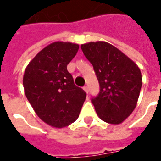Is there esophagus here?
<instances>
[{
  "label": "esophagus",
  "mask_w": 161,
  "mask_h": 161,
  "mask_svg": "<svg viewBox=\"0 0 161 161\" xmlns=\"http://www.w3.org/2000/svg\"><path fill=\"white\" fill-rule=\"evenodd\" d=\"M83 89H84V91L86 92L87 94V93H88V87H87V86H85V87H83Z\"/></svg>",
  "instance_id": "esophagus-1"
}]
</instances>
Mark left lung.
<instances>
[{
	"label": "left lung",
	"instance_id": "8db88e82",
	"mask_svg": "<svg viewBox=\"0 0 161 161\" xmlns=\"http://www.w3.org/2000/svg\"><path fill=\"white\" fill-rule=\"evenodd\" d=\"M80 48L93 65L100 84L99 94L92 98L97 116L108 124H122L138 103L142 87L140 69L107 42H89Z\"/></svg>",
	"mask_w": 161,
	"mask_h": 161
}]
</instances>
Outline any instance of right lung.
I'll return each instance as SVG.
<instances>
[{"label":"right lung","mask_w":161,"mask_h":161,"mask_svg":"<svg viewBox=\"0 0 161 161\" xmlns=\"http://www.w3.org/2000/svg\"><path fill=\"white\" fill-rule=\"evenodd\" d=\"M78 50L74 43H52L32 58L23 74L28 101L41 120L54 128L77 120L86 99L85 91L74 85L66 68Z\"/></svg>","instance_id":"right-lung-1"}]
</instances>
